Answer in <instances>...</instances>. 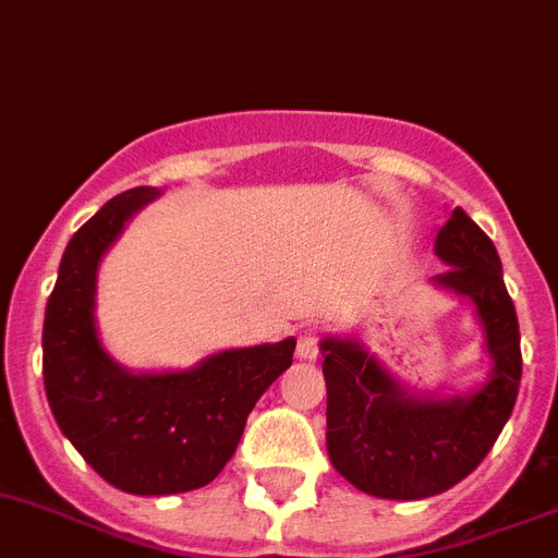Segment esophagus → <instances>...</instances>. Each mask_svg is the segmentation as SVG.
I'll use <instances>...</instances> for the list:
<instances>
[{
	"label": "esophagus",
	"mask_w": 558,
	"mask_h": 558,
	"mask_svg": "<svg viewBox=\"0 0 558 558\" xmlns=\"http://www.w3.org/2000/svg\"><path fill=\"white\" fill-rule=\"evenodd\" d=\"M318 350H322V330H318V327H307V330L299 336L296 355L304 361H316Z\"/></svg>",
	"instance_id": "34e87169"
}]
</instances>
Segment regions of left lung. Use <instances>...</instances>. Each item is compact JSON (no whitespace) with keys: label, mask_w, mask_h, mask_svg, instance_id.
Wrapping results in <instances>:
<instances>
[{"label":"left lung","mask_w":558,"mask_h":558,"mask_svg":"<svg viewBox=\"0 0 558 558\" xmlns=\"http://www.w3.org/2000/svg\"><path fill=\"white\" fill-rule=\"evenodd\" d=\"M435 254L449 270L435 282L477 304L492 380L465 398H415L359 344L325 338L327 451L355 488L380 499H426L449 492L492 451L517 403L522 378L519 322L488 233L454 208Z\"/></svg>","instance_id":"1"}]
</instances>
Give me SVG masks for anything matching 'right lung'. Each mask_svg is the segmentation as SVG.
<instances>
[{
    "label": "right lung",
    "mask_w": 558,
    "mask_h": 558,
    "mask_svg": "<svg viewBox=\"0 0 558 558\" xmlns=\"http://www.w3.org/2000/svg\"><path fill=\"white\" fill-rule=\"evenodd\" d=\"M157 189H130L87 220L61 256L45 313V389L52 417L109 485L141 497L203 488L240 446L251 409L293 364L296 338L226 350L194 369L132 375L98 341L95 270Z\"/></svg>",
    "instance_id": "right-lung-1"
}]
</instances>
